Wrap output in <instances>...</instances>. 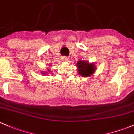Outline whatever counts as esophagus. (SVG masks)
<instances>
[{
	"label": "esophagus",
	"mask_w": 134,
	"mask_h": 134,
	"mask_svg": "<svg viewBox=\"0 0 134 134\" xmlns=\"http://www.w3.org/2000/svg\"><path fill=\"white\" fill-rule=\"evenodd\" d=\"M63 61H68L69 60V57H66V56H63L61 57Z\"/></svg>",
	"instance_id": "1"
}]
</instances>
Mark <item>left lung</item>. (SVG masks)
Masks as SVG:
<instances>
[{
    "instance_id": "1",
    "label": "left lung",
    "mask_w": 134,
    "mask_h": 134,
    "mask_svg": "<svg viewBox=\"0 0 134 134\" xmlns=\"http://www.w3.org/2000/svg\"><path fill=\"white\" fill-rule=\"evenodd\" d=\"M79 75L82 77H89L91 75L95 70V66L93 64H89L87 62L80 61L77 63Z\"/></svg>"
}]
</instances>
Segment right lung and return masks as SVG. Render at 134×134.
Masks as SVG:
<instances>
[{
	"mask_svg": "<svg viewBox=\"0 0 134 134\" xmlns=\"http://www.w3.org/2000/svg\"><path fill=\"white\" fill-rule=\"evenodd\" d=\"M48 71H49V70H48ZM46 73H45V74H46Z\"/></svg>",
	"mask_w": 134,
	"mask_h": 134,
	"instance_id": "1",
	"label": "right lung"
}]
</instances>
